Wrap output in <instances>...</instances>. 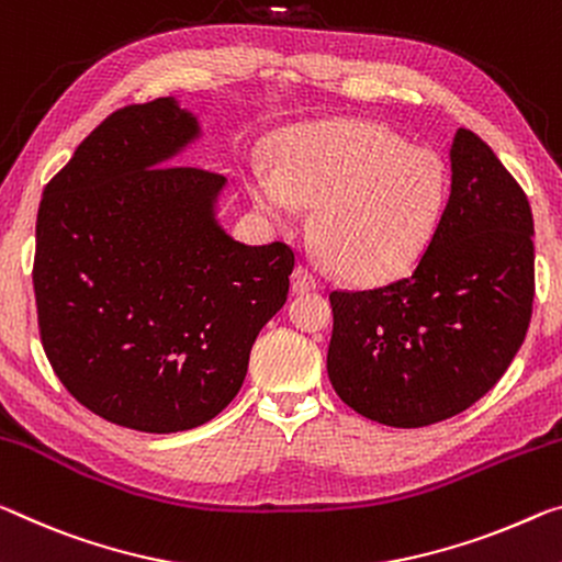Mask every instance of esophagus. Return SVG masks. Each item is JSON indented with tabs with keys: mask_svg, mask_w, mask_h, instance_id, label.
<instances>
[{
	"mask_svg": "<svg viewBox=\"0 0 562 562\" xmlns=\"http://www.w3.org/2000/svg\"><path fill=\"white\" fill-rule=\"evenodd\" d=\"M317 288H319L317 274L310 270L307 265H297L295 272H292V290H295V292H310V290H317Z\"/></svg>",
	"mask_w": 562,
	"mask_h": 562,
	"instance_id": "34e87169",
	"label": "esophagus"
}]
</instances>
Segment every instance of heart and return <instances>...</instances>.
Here are the masks:
<instances>
[{"mask_svg":"<svg viewBox=\"0 0 562 562\" xmlns=\"http://www.w3.org/2000/svg\"><path fill=\"white\" fill-rule=\"evenodd\" d=\"M247 190L262 215L288 222L295 202L313 210V239L342 278L395 280L432 243L448 202L440 157L409 147L385 124L342 120L292 130L278 172L252 167Z\"/></svg>","mask_w":562,"mask_h":562,"instance_id":"heart-1","label":"heart"}]
</instances>
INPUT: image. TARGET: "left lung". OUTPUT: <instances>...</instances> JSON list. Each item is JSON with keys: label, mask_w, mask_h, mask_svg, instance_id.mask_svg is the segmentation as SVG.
I'll list each match as a JSON object with an SVG mask.
<instances>
[{"label": "left lung", "mask_w": 562, "mask_h": 562, "mask_svg": "<svg viewBox=\"0 0 562 562\" xmlns=\"http://www.w3.org/2000/svg\"><path fill=\"white\" fill-rule=\"evenodd\" d=\"M450 159V200L415 270L375 290L329 292V382L382 425L425 427L477 403L530 325V202L475 132H458Z\"/></svg>", "instance_id": "1"}]
</instances>
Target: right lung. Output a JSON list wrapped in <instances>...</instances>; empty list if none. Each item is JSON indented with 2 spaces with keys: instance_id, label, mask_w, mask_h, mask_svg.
<instances>
[{
  "instance_id": "add662e5",
  "label": "right lung",
  "mask_w": 562,
  "mask_h": 562,
  "mask_svg": "<svg viewBox=\"0 0 562 562\" xmlns=\"http://www.w3.org/2000/svg\"><path fill=\"white\" fill-rule=\"evenodd\" d=\"M198 135L169 97L112 112L44 187L34 249L42 347L77 403L142 432L192 430L243 387L295 249L225 235V177L167 165Z\"/></svg>"
}]
</instances>
